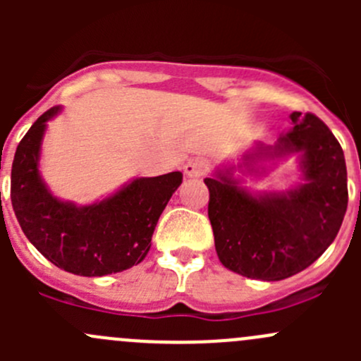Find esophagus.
Here are the masks:
<instances>
[{
  "label": "esophagus",
  "mask_w": 361,
  "mask_h": 361,
  "mask_svg": "<svg viewBox=\"0 0 361 361\" xmlns=\"http://www.w3.org/2000/svg\"><path fill=\"white\" fill-rule=\"evenodd\" d=\"M183 171H185V174H187V176L201 178V176H204V174H206L207 166H206V162H204V160H201V159H190L183 166Z\"/></svg>",
  "instance_id": "1"
}]
</instances>
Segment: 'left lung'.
Instances as JSON below:
<instances>
[{
    "instance_id": "obj_1",
    "label": "left lung",
    "mask_w": 361,
    "mask_h": 361,
    "mask_svg": "<svg viewBox=\"0 0 361 361\" xmlns=\"http://www.w3.org/2000/svg\"><path fill=\"white\" fill-rule=\"evenodd\" d=\"M293 127L272 147L258 143L238 166L214 171L207 216L214 248L232 272L260 281H281L318 260L336 239L348 209L344 152L332 130L312 113L290 115ZM299 155L302 183L285 192L253 195L233 178L264 172L262 159Z\"/></svg>"
}]
</instances>
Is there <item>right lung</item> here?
<instances>
[{"label": "right lung", "mask_w": 361, "mask_h": 361, "mask_svg": "<svg viewBox=\"0 0 361 361\" xmlns=\"http://www.w3.org/2000/svg\"><path fill=\"white\" fill-rule=\"evenodd\" d=\"M50 108L25 133L12 164L10 197L25 238L47 260L76 276H106L143 262L155 225L181 185L180 171L134 178L115 194L89 206L61 201L39 174V152Z\"/></svg>", "instance_id": "right-lung-1"}]
</instances>
